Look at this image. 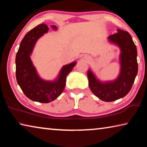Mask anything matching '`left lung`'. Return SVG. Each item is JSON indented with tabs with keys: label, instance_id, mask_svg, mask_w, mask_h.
I'll use <instances>...</instances> for the list:
<instances>
[{
	"label": "left lung",
	"instance_id": "8db88e82",
	"mask_svg": "<svg viewBox=\"0 0 147 147\" xmlns=\"http://www.w3.org/2000/svg\"><path fill=\"white\" fill-rule=\"evenodd\" d=\"M118 32L108 37L109 40L121 49V73L113 82H100L92 72L88 71L89 86L94 95L100 100L111 102L123 98L132 87L138 71L137 49L130 34L126 31L117 30Z\"/></svg>",
	"mask_w": 147,
	"mask_h": 147
}]
</instances>
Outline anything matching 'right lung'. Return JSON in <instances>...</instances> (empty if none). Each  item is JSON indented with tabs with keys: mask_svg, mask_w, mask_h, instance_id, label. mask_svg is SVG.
<instances>
[{
	"mask_svg": "<svg viewBox=\"0 0 147 147\" xmlns=\"http://www.w3.org/2000/svg\"><path fill=\"white\" fill-rule=\"evenodd\" d=\"M52 28L57 29L54 25ZM48 30L46 24H41L29 31L21 42L16 58V79L20 88L28 98L41 103H49L60 95L65 87L67 76L76 65V62H73L63 66L58 78L53 82L40 78L30 55L36 41Z\"/></svg>",
	"mask_w": 147,
	"mask_h": 147,
	"instance_id": "right-lung-1",
	"label": "right lung"
}]
</instances>
